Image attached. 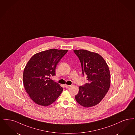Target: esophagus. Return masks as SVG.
I'll use <instances>...</instances> for the list:
<instances>
[{
	"instance_id": "34e87169",
	"label": "esophagus",
	"mask_w": 135,
	"mask_h": 135,
	"mask_svg": "<svg viewBox=\"0 0 135 135\" xmlns=\"http://www.w3.org/2000/svg\"><path fill=\"white\" fill-rule=\"evenodd\" d=\"M71 86L70 85H67V84H65V87L66 88H69V87Z\"/></svg>"
}]
</instances>
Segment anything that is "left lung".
I'll list each match as a JSON object with an SVG mask.
<instances>
[{"mask_svg": "<svg viewBox=\"0 0 135 135\" xmlns=\"http://www.w3.org/2000/svg\"><path fill=\"white\" fill-rule=\"evenodd\" d=\"M81 63L82 74L87 75L88 82L79 87L76 102L89 108L100 103L107 93L110 85V74L105 61L100 55L85 50H74Z\"/></svg>", "mask_w": 135, "mask_h": 135, "instance_id": "obj_1", "label": "left lung"}]
</instances>
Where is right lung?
I'll return each instance as SVG.
<instances>
[{"instance_id": "1", "label": "right lung", "mask_w": 135, "mask_h": 135, "mask_svg": "<svg viewBox=\"0 0 135 135\" xmlns=\"http://www.w3.org/2000/svg\"><path fill=\"white\" fill-rule=\"evenodd\" d=\"M67 50L50 49L35 54L28 61L23 73V83L29 97L38 105L48 106L63 91L59 84L50 79L56 66Z\"/></svg>"}]
</instances>
